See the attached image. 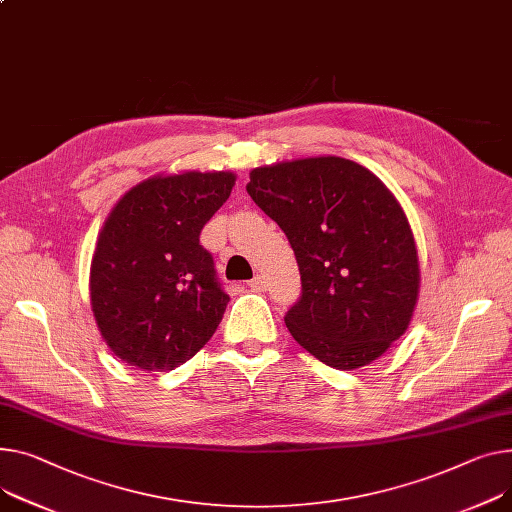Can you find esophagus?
Returning <instances> with one entry per match:
<instances>
[{
	"mask_svg": "<svg viewBox=\"0 0 512 512\" xmlns=\"http://www.w3.org/2000/svg\"><path fill=\"white\" fill-rule=\"evenodd\" d=\"M265 278L263 276H257V278H253L251 282H249V288L251 290H257V292H261V290H265Z\"/></svg>",
	"mask_w": 512,
	"mask_h": 512,
	"instance_id": "1",
	"label": "esophagus"
}]
</instances>
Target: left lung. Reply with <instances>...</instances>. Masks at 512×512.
<instances>
[{
  "instance_id": "8db88e82",
  "label": "left lung",
  "mask_w": 512,
  "mask_h": 512,
  "mask_svg": "<svg viewBox=\"0 0 512 512\" xmlns=\"http://www.w3.org/2000/svg\"><path fill=\"white\" fill-rule=\"evenodd\" d=\"M247 193L288 236L302 296L284 317L323 364L381 358L412 323L420 296L416 238L397 197L362 164L313 156L257 166Z\"/></svg>"
}]
</instances>
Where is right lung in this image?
<instances>
[{
  "instance_id": "1",
  "label": "right lung",
  "mask_w": 512,
  "mask_h": 512,
  "mask_svg": "<svg viewBox=\"0 0 512 512\" xmlns=\"http://www.w3.org/2000/svg\"><path fill=\"white\" fill-rule=\"evenodd\" d=\"M234 181L232 170L160 173L125 191L102 224L90 263V306L102 342L129 366L175 370L220 325L228 294L199 232Z\"/></svg>"
}]
</instances>
